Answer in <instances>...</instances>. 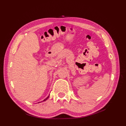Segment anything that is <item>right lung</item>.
<instances>
[{
	"label": "right lung",
	"mask_w": 126,
	"mask_h": 126,
	"mask_svg": "<svg viewBox=\"0 0 126 126\" xmlns=\"http://www.w3.org/2000/svg\"><path fill=\"white\" fill-rule=\"evenodd\" d=\"M49 97V96H48V97H47L45 99H44V100L43 101H46V100H47V99H48ZM41 102H42V101H41ZM39 102H38V103H39Z\"/></svg>",
	"instance_id": "1"
}]
</instances>
